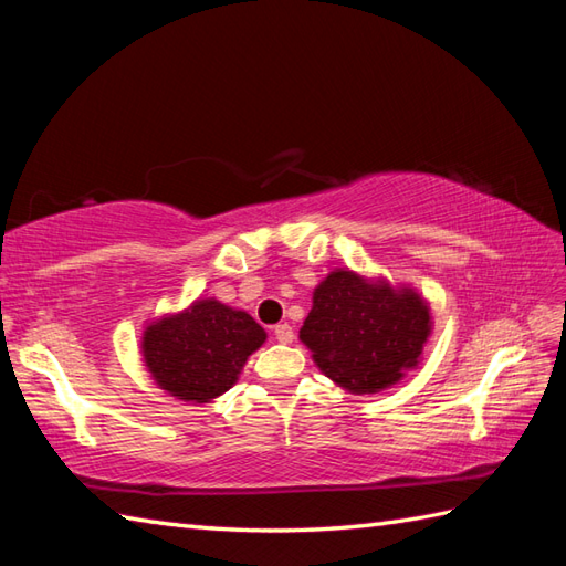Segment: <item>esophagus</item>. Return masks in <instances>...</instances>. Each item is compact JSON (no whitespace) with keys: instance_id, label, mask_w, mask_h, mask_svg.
Masks as SVG:
<instances>
[{"instance_id":"esophagus-1","label":"esophagus","mask_w":566,"mask_h":566,"mask_svg":"<svg viewBox=\"0 0 566 566\" xmlns=\"http://www.w3.org/2000/svg\"><path fill=\"white\" fill-rule=\"evenodd\" d=\"M274 335H276V340L286 345L294 340V328L290 326V323H280V326H274Z\"/></svg>"}]
</instances>
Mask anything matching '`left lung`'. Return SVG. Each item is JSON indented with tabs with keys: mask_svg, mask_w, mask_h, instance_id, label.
<instances>
[{
	"mask_svg": "<svg viewBox=\"0 0 566 566\" xmlns=\"http://www.w3.org/2000/svg\"><path fill=\"white\" fill-rule=\"evenodd\" d=\"M430 333V314L416 292L369 284L335 270L314 292L298 338L326 377L355 394H371L416 367Z\"/></svg>",
	"mask_w": 566,
	"mask_h": 566,
	"instance_id": "obj_1",
	"label": "left lung"
}]
</instances>
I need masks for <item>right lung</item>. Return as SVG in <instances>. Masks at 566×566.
<instances>
[{
	"mask_svg": "<svg viewBox=\"0 0 566 566\" xmlns=\"http://www.w3.org/2000/svg\"><path fill=\"white\" fill-rule=\"evenodd\" d=\"M264 338L268 333L245 311L203 298L185 314L148 326L143 357L160 389L182 401L207 403L233 387Z\"/></svg>",
	"mask_w": 566,
	"mask_h": 566,
	"instance_id": "1",
	"label": "right lung"
}]
</instances>
